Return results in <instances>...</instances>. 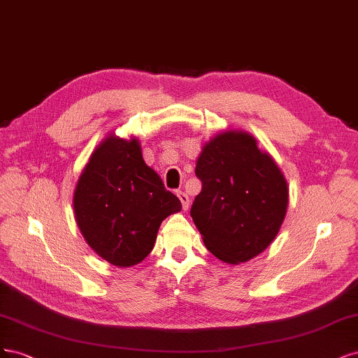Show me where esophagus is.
<instances>
[{
	"label": "esophagus",
	"instance_id": "34e87169",
	"mask_svg": "<svg viewBox=\"0 0 358 358\" xmlns=\"http://www.w3.org/2000/svg\"><path fill=\"white\" fill-rule=\"evenodd\" d=\"M178 198H180V201H181V203H182V208L184 210H187L189 208V205H190V199H189V196L184 193V192H178Z\"/></svg>",
	"mask_w": 358,
	"mask_h": 358
}]
</instances>
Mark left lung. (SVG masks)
<instances>
[{
	"label": "left lung",
	"instance_id": "8db88e82",
	"mask_svg": "<svg viewBox=\"0 0 358 358\" xmlns=\"http://www.w3.org/2000/svg\"><path fill=\"white\" fill-rule=\"evenodd\" d=\"M202 190L190 215L205 247L239 264L266 250L278 235L288 187L275 160L244 131H226L206 143L196 162Z\"/></svg>",
	"mask_w": 358,
	"mask_h": 358
}]
</instances>
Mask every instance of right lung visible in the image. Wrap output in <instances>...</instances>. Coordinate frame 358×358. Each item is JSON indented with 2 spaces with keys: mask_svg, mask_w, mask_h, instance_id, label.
<instances>
[{
  "mask_svg": "<svg viewBox=\"0 0 358 358\" xmlns=\"http://www.w3.org/2000/svg\"><path fill=\"white\" fill-rule=\"evenodd\" d=\"M74 214L89 247L119 268L143 262L165 218L181 202L145 165L140 141L108 135L90 155L74 190Z\"/></svg>",
  "mask_w": 358,
  "mask_h": 358,
  "instance_id": "add662e5",
  "label": "right lung"
}]
</instances>
